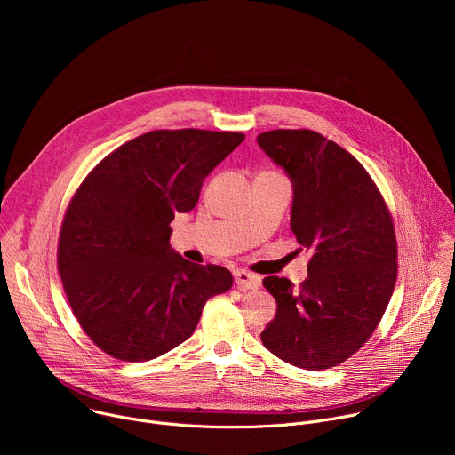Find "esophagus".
<instances>
[{
	"mask_svg": "<svg viewBox=\"0 0 455 455\" xmlns=\"http://www.w3.org/2000/svg\"><path fill=\"white\" fill-rule=\"evenodd\" d=\"M234 279L239 290H257L259 284H261V279L255 274H250L246 270H235Z\"/></svg>",
	"mask_w": 455,
	"mask_h": 455,
	"instance_id": "obj_1",
	"label": "esophagus"
}]
</instances>
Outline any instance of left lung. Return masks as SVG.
Here are the masks:
<instances>
[{"mask_svg": "<svg viewBox=\"0 0 455 455\" xmlns=\"http://www.w3.org/2000/svg\"><path fill=\"white\" fill-rule=\"evenodd\" d=\"M257 142L291 178L290 227L311 251L297 290L286 277L263 279L277 302L263 346L295 367H335L371 339L395 291L391 211L363 165L320 133L274 129Z\"/></svg>", "mask_w": 455, "mask_h": 455, "instance_id": "obj_1", "label": "left lung"}]
</instances>
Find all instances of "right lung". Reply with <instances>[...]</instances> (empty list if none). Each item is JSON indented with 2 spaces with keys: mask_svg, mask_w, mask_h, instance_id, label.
<instances>
[{
  "mask_svg": "<svg viewBox=\"0 0 455 455\" xmlns=\"http://www.w3.org/2000/svg\"><path fill=\"white\" fill-rule=\"evenodd\" d=\"M243 140L232 132L156 129L109 153L76 190L57 268L77 322L106 355H165L194 333L205 302L232 288L227 268L174 253L169 225L196 207L204 180Z\"/></svg>",
  "mask_w": 455,
  "mask_h": 455,
  "instance_id": "1",
  "label": "right lung"
}]
</instances>
